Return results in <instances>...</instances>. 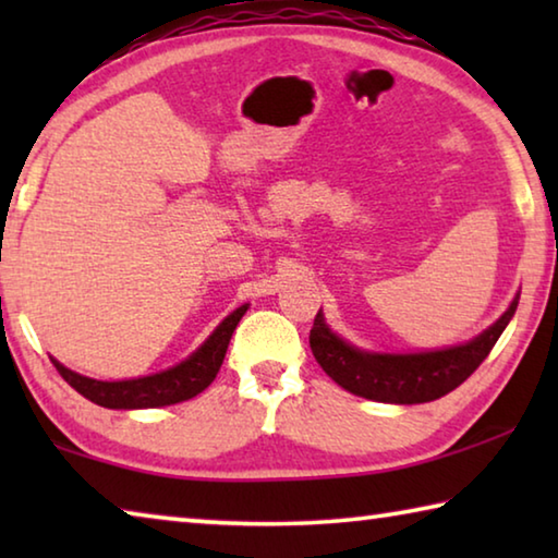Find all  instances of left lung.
<instances>
[{"label":"left lung","instance_id":"8db88e82","mask_svg":"<svg viewBox=\"0 0 558 558\" xmlns=\"http://www.w3.org/2000/svg\"><path fill=\"white\" fill-rule=\"evenodd\" d=\"M519 295L509 302L505 315L489 325L485 332L465 344L430 349V352H366L349 344L325 323L323 310L310 329V349L329 379L337 381L344 391L381 403H428L468 379L485 362L489 349L505 332L509 319L517 313Z\"/></svg>","mask_w":558,"mask_h":558}]
</instances>
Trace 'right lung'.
I'll return each mask as SVG.
<instances>
[{
	"label": "right lung",
	"instance_id": "right-lung-1",
	"mask_svg": "<svg viewBox=\"0 0 558 558\" xmlns=\"http://www.w3.org/2000/svg\"><path fill=\"white\" fill-rule=\"evenodd\" d=\"M248 305L235 307L229 317L221 319V325L204 339V344L196 352L189 354L184 362L169 366L165 372L137 376V379L122 381H98L90 376L75 374L69 366H63L59 359L51 356V362L59 374L69 381L75 391L86 396L88 401L102 405V409H157V405H172L194 399L209 386L219 374L226 349H229L231 335L235 325L241 323Z\"/></svg>",
	"mask_w": 558,
	"mask_h": 558
}]
</instances>
